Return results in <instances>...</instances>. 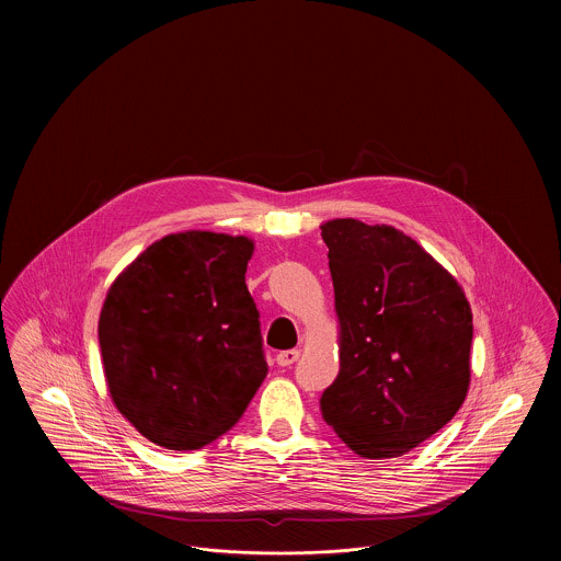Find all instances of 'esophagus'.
Listing matches in <instances>:
<instances>
[{"label": "esophagus", "mask_w": 561, "mask_h": 561, "mask_svg": "<svg viewBox=\"0 0 561 561\" xmlns=\"http://www.w3.org/2000/svg\"><path fill=\"white\" fill-rule=\"evenodd\" d=\"M298 358H300V352H298V350H287V352H278V354H276V363H278L280 367H291Z\"/></svg>", "instance_id": "1"}]
</instances>
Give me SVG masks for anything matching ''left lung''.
Instances as JSON below:
<instances>
[{"label":"left lung","mask_w":561,"mask_h":561,"mask_svg":"<svg viewBox=\"0 0 561 561\" xmlns=\"http://www.w3.org/2000/svg\"><path fill=\"white\" fill-rule=\"evenodd\" d=\"M320 229L341 365L321 396V416L354 454L400 458L467 400L471 305L458 280L396 227L336 218Z\"/></svg>","instance_id":"1"}]
</instances>
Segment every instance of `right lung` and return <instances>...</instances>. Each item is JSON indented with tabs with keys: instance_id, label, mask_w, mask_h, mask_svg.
Wrapping results in <instances>:
<instances>
[{
	"instance_id": "obj_1",
	"label": "right lung",
	"mask_w": 561,
	"mask_h": 561,
	"mask_svg": "<svg viewBox=\"0 0 561 561\" xmlns=\"http://www.w3.org/2000/svg\"><path fill=\"white\" fill-rule=\"evenodd\" d=\"M254 241L183 231L153 241L110 285L99 345L118 412L151 443L201 449L229 432L267 365L245 287Z\"/></svg>"
}]
</instances>
